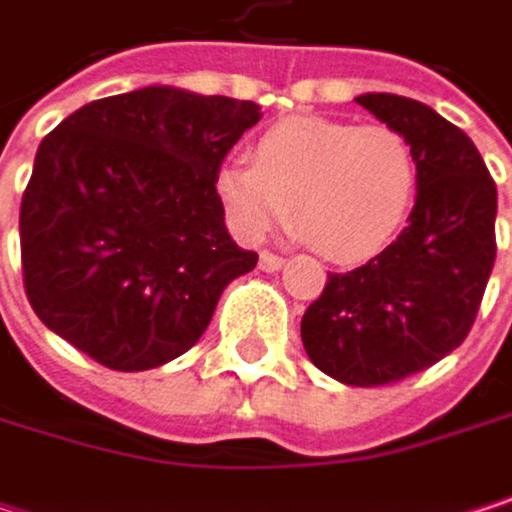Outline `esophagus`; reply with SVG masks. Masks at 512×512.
Here are the masks:
<instances>
[{
	"label": "esophagus",
	"mask_w": 512,
	"mask_h": 512,
	"mask_svg": "<svg viewBox=\"0 0 512 512\" xmlns=\"http://www.w3.org/2000/svg\"><path fill=\"white\" fill-rule=\"evenodd\" d=\"M284 266V257L272 255V252H260V269L263 272H278Z\"/></svg>",
	"instance_id": "34e87169"
}]
</instances>
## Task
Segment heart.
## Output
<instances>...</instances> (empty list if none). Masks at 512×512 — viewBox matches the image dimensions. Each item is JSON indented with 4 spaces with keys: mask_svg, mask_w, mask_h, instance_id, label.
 <instances>
[{
    "mask_svg": "<svg viewBox=\"0 0 512 512\" xmlns=\"http://www.w3.org/2000/svg\"><path fill=\"white\" fill-rule=\"evenodd\" d=\"M216 195L246 240L290 216L296 234L341 263L379 255L406 225L418 195V159L388 124L299 115L257 136L249 162L216 171Z\"/></svg>",
    "mask_w": 512,
    "mask_h": 512,
    "instance_id": "heart-1",
    "label": "heart"
}]
</instances>
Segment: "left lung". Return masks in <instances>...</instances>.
Listing matches in <instances>:
<instances>
[{
    "label": "left lung",
    "instance_id": "1",
    "mask_svg": "<svg viewBox=\"0 0 512 512\" xmlns=\"http://www.w3.org/2000/svg\"><path fill=\"white\" fill-rule=\"evenodd\" d=\"M418 159L403 234L353 272H329L302 317L308 358L344 385L400 382L465 341L492 263L498 192L474 142L436 109L400 94H361Z\"/></svg>",
    "mask_w": 512,
    "mask_h": 512
}]
</instances>
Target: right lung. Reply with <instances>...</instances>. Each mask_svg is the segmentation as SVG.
I'll return each mask as SVG.
<instances>
[{
    "mask_svg": "<svg viewBox=\"0 0 512 512\" xmlns=\"http://www.w3.org/2000/svg\"><path fill=\"white\" fill-rule=\"evenodd\" d=\"M260 106L148 85L85 103L41 142L20 204L23 281L58 338L112 370L198 344L255 252L225 228L216 171Z\"/></svg>",
    "mask_w": 512,
    "mask_h": 512,
    "instance_id": "obj_1",
    "label": "right lung"
}]
</instances>
